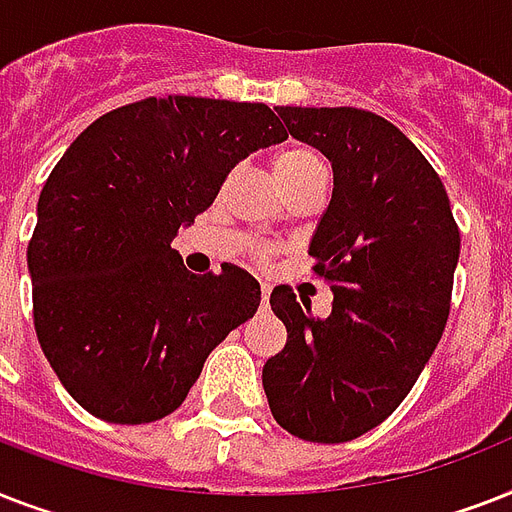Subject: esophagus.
I'll use <instances>...</instances> for the list:
<instances>
[{
    "instance_id": "1",
    "label": "esophagus",
    "mask_w": 512,
    "mask_h": 512,
    "mask_svg": "<svg viewBox=\"0 0 512 512\" xmlns=\"http://www.w3.org/2000/svg\"><path fill=\"white\" fill-rule=\"evenodd\" d=\"M263 297H260V303H263V308H268V300H271V287L268 284H263Z\"/></svg>"
}]
</instances>
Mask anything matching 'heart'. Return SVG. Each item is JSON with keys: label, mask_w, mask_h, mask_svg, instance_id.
Listing matches in <instances>:
<instances>
[{"label": "heart", "mask_w": 512, "mask_h": 512, "mask_svg": "<svg viewBox=\"0 0 512 512\" xmlns=\"http://www.w3.org/2000/svg\"><path fill=\"white\" fill-rule=\"evenodd\" d=\"M273 175L284 185V191H292L297 185L311 183V180H327V164L321 159L316 148L303 143H289L273 156ZM265 255V249H260Z\"/></svg>", "instance_id": "b5f03b06"}]
</instances>
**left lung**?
I'll return each instance as SVG.
<instances>
[{"instance_id": "left-lung-1", "label": "left lung", "mask_w": 512, "mask_h": 512, "mask_svg": "<svg viewBox=\"0 0 512 512\" xmlns=\"http://www.w3.org/2000/svg\"><path fill=\"white\" fill-rule=\"evenodd\" d=\"M292 138L332 162L313 233V273L332 284L327 319L292 287L271 292L287 345L263 366L273 417L292 436L345 444L409 396L444 335L460 228L441 177L388 119L361 108L279 106Z\"/></svg>"}]
</instances>
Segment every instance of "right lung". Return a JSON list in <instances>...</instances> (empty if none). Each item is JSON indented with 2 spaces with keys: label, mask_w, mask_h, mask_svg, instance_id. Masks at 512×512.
I'll list each match as a JSON object with an SVG mask.
<instances>
[{
  "label": "right lung",
  "mask_w": 512,
  "mask_h": 512,
  "mask_svg": "<svg viewBox=\"0 0 512 512\" xmlns=\"http://www.w3.org/2000/svg\"><path fill=\"white\" fill-rule=\"evenodd\" d=\"M281 140L265 103L167 95L108 111L60 156L28 271L39 345L82 409L116 425L162 420L255 316L260 284L244 268L191 273L172 239L244 156Z\"/></svg>",
  "instance_id": "right-lung-1"
}]
</instances>
